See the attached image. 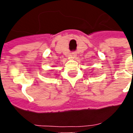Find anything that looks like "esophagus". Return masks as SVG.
<instances>
[{"label":"esophagus","instance_id":"34e87169","mask_svg":"<svg viewBox=\"0 0 133 133\" xmlns=\"http://www.w3.org/2000/svg\"><path fill=\"white\" fill-rule=\"evenodd\" d=\"M70 56H71V57H75L76 56V53L75 52H71V53H70Z\"/></svg>","mask_w":133,"mask_h":133}]
</instances>
